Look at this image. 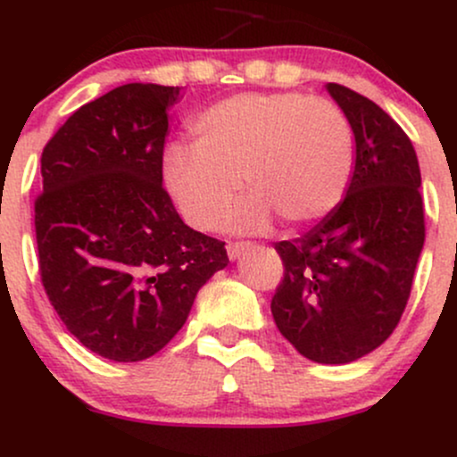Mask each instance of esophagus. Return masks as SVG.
Returning a JSON list of instances; mask_svg holds the SVG:
<instances>
[{
  "label": "esophagus",
  "mask_w": 457,
  "mask_h": 457,
  "mask_svg": "<svg viewBox=\"0 0 457 457\" xmlns=\"http://www.w3.org/2000/svg\"><path fill=\"white\" fill-rule=\"evenodd\" d=\"M249 243H228V258L229 260H238L240 255L249 249Z\"/></svg>",
  "instance_id": "esophagus-1"
}]
</instances>
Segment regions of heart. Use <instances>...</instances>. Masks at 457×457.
Here are the masks:
<instances>
[{
  "mask_svg": "<svg viewBox=\"0 0 457 457\" xmlns=\"http://www.w3.org/2000/svg\"><path fill=\"white\" fill-rule=\"evenodd\" d=\"M195 144H171L162 180L193 228L214 229L240 178L251 193L229 212L234 232L316 223L337 208L354 171V133L342 109L296 92L238 94L193 122Z\"/></svg>",
  "mask_w": 457,
  "mask_h": 457,
  "instance_id": "obj_1",
  "label": "heart"
}]
</instances>
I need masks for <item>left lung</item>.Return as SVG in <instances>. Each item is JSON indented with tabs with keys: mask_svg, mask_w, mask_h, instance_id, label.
<instances>
[{
	"mask_svg": "<svg viewBox=\"0 0 457 457\" xmlns=\"http://www.w3.org/2000/svg\"><path fill=\"white\" fill-rule=\"evenodd\" d=\"M327 90L353 127L354 171L333 212L301 238L275 243L286 270L270 312L303 356L342 365L378 348L400 322L426 217L417 152L400 124L350 87Z\"/></svg>",
	"mask_w": 457,
	"mask_h": 457,
	"instance_id": "1",
	"label": "left lung"
}]
</instances>
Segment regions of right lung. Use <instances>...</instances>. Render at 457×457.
<instances>
[{
    "label": "right lung",
    "instance_id": "add662e5",
    "mask_svg": "<svg viewBox=\"0 0 457 457\" xmlns=\"http://www.w3.org/2000/svg\"><path fill=\"white\" fill-rule=\"evenodd\" d=\"M180 87L127 83L79 107L45 145L34 204L40 279L66 328L118 363L156 354L199 287L229 264L162 188Z\"/></svg>",
    "mask_w": 457,
    "mask_h": 457
}]
</instances>
